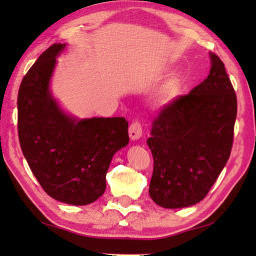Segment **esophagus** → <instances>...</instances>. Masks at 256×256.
Masks as SVG:
<instances>
[{
  "mask_svg": "<svg viewBox=\"0 0 256 256\" xmlns=\"http://www.w3.org/2000/svg\"><path fill=\"white\" fill-rule=\"evenodd\" d=\"M128 136L132 141L138 140L142 136V126L138 122H133L128 128Z\"/></svg>",
  "mask_w": 256,
  "mask_h": 256,
  "instance_id": "esophagus-1",
  "label": "esophagus"
}]
</instances>
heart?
I'll return each instance as SVG.
<instances>
[{"instance_id": "b5f03b06", "label": "heart", "mask_w": 256, "mask_h": 256, "mask_svg": "<svg viewBox=\"0 0 256 256\" xmlns=\"http://www.w3.org/2000/svg\"><path fill=\"white\" fill-rule=\"evenodd\" d=\"M182 89H183V81H182L180 76H174L170 78L160 90L157 102L160 105H170L178 98Z\"/></svg>"}]
</instances>
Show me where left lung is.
<instances>
[{
    "label": "left lung",
    "mask_w": 256,
    "mask_h": 256,
    "mask_svg": "<svg viewBox=\"0 0 256 256\" xmlns=\"http://www.w3.org/2000/svg\"><path fill=\"white\" fill-rule=\"evenodd\" d=\"M210 60L206 79L162 108L146 140L150 198L167 209L203 200L230 156L237 98L222 60L214 53Z\"/></svg>",
    "instance_id": "8db88e82"
}]
</instances>
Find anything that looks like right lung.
Wrapping results in <instances>:
<instances>
[{
	"label": "right lung",
	"instance_id": "right-lung-1",
	"mask_svg": "<svg viewBox=\"0 0 256 256\" xmlns=\"http://www.w3.org/2000/svg\"><path fill=\"white\" fill-rule=\"evenodd\" d=\"M66 44L47 48L21 81L18 133L32 174L55 200L86 206L106 190V174L114 156L128 144L124 118H78L53 97L50 80Z\"/></svg>",
	"mask_w": 256,
	"mask_h": 256
}]
</instances>
